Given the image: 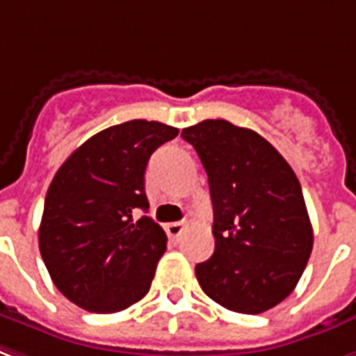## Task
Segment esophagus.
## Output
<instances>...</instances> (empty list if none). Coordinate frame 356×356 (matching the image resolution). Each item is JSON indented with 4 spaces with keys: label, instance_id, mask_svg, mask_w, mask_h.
Here are the masks:
<instances>
[{
    "label": "esophagus",
    "instance_id": "obj_1",
    "mask_svg": "<svg viewBox=\"0 0 356 356\" xmlns=\"http://www.w3.org/2000/svg\"><path fill=\"white\" fill-rule=\"evenodd\" d=\"M183 232H184L183 222H170V224H166V233L172 238L181 237V233H183Z\"/></svg>",
    "mask_w": 356,
    "mask_h": 356
}]
</instances>
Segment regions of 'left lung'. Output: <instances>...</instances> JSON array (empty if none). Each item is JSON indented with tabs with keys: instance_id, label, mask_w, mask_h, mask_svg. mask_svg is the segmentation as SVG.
Returning <instances> with one entry per match:
<instances>
[{
	"instance_id": "left-lung-1",
	"label": "left lung",
	"mask_w": 356,
	"mask_h": 356,
	"mask_svg": "<svg viewBox=\"0 0 356 356\" xmlns=\"http://www.w3.org/2000/svg\"><path fill=\"white\" fill-rule=\"evenodd\" d=\"M209 177L214 254L196 278L214 302L261 314L295 289L314 246L302 188L286 159L250 129L205 119L183 129Z\"/></svg>"
}]
</instances>
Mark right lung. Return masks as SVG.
I'll list each match as a JSON object with an SVG mask.
<instances>
[{
	"instance_id": "1",
	"label": "right lung",
	"mask_w": 356,
	"mask_h": 356,
	"mask_svg": "<svg viewBox=\"0 0 356 356\" xmlns=\"http://www.w3.org/2000/svg\"><path fill=\"white\" fill-rule=\"evenodd\" d=\"M179 134L134 119L100 130L54 175L39 227L40 256L59 291L93 314H115L147 295L166 233L149 216L145 168Z\"/></svg>"
}]
</instances>
